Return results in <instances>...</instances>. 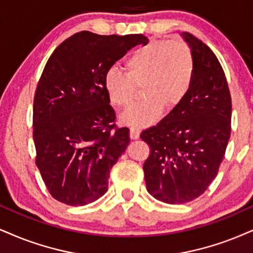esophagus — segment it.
Instances as JSON below:
<instances>
[{
	"label": "esophagus",
	"instance_id": "34e87169",
	"mask_svg": "<svg viewBox=\"0 0 253 253\" xmlns=\"http://www.w3.org/2000/svg\"><path fill=\"white\" fill-rule=\"evenodd\" d=\"M139 133H141V129L138 126H131L130 127V137L132 139H137L139 137Z\"/></svg>",
	"mask_w": 253,
	"mask_h": 253
}]
</instances>
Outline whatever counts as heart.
I'll return each instance as SVG.
<instances>
[{
	"label": "heart",
	"mask_w": 253,
	"mask_h": 253,
	"mask_svg": "<svg viewBox=\"0 0 253 253\" xmlns=\"http://www.w3.org/2000/svg\"><path fill=\"white\" fill-rule=\"evenodd\" d=\"M126 75L109 70L104 90L114 107L126 108L143 88L145 99L121 116L124 124H150L167 110L177 108L185 99L195 77V60L189 44L182 40L154 41L139 46L124 62Z\"/></svg>",
	"instance_id": "heart-1"
}]
</instances>
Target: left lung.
<instances>
[{"label":"left lung","mask_w":253,"mask_h":253,"mask_svg":"<svg viewBox=\"0 0 253 253\" xmlns=\"http://www.w3.org/2000/svg\"><path fill=\"white\" fill-rule=\"evenodd\" d=\"M180 36L195 60L191 89L178 107L141 133L151 149L143 165L146 190L168 204L190 202L208 189L231 133V96L222 65L202 41L189 33Z\"/></svg>","instance_id":"obj_1"}]
</instances>
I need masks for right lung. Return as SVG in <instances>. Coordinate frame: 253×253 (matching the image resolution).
Segmentation results:
<instances>
[{
	"label": "right lung",
	"instance_id": "obj_1",
	"mask_svg": "<svg viewBox=\"0 0 253 253\" xmlns=\"http://www.w3.org/2000/svg\"><path fill=\"white\" fill-rule=\"evenodd\" d=\"M141 34L103 36L81 31L52 52L34 98L36 165L50 195L71 207L97 201L110 170L130 144L129 129L116 127L104 90L105 74L138 44Z\"/></svg>",
	"mask_w": 253,
	"mask_h": 253
}]
</instances>
